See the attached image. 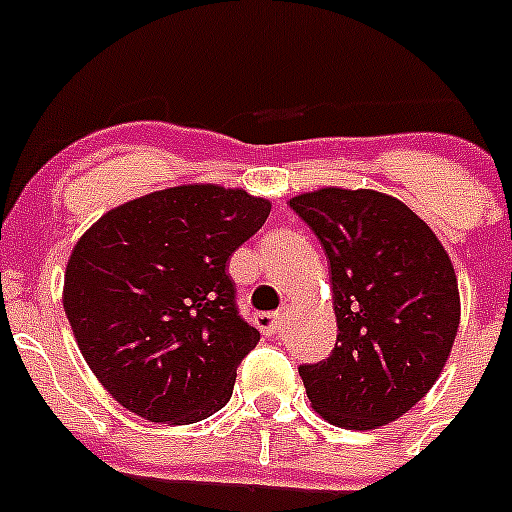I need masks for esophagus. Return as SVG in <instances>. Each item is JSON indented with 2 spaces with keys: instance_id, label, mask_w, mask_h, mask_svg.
<instances>
[{
  "instance_id": "esophagus-1",
  "label": "esophagus",
  "mask_w": 512,
  "mask_h": 512,
  "mask_svg": "<svg viewBox=\"0 0 512 512\" xmlns=\"http://www.w3.org/2000/svg\"><path fill=\"white\" fill-rule=\"evenodd\" d=\"M281 325V312H259L256 314V327H259L264 335H274Z\"/></svg>"
}]
</instances>
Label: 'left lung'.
<instances>
[{
	"mask_svg": "<svg viewBox=\"0 0 512 512\" xmlns=\"http://www.w3.org/2000/svg\"><path fill=\"white\" fill-rule=\"evenodd\" d=\"M289 208L325 248L335 299V348L299 365L314 411L345 429L396 421L434 386L457 337L447 251L414 210L383 192L327 187Z\"/></svg>",
	"mask_w": 512,
	"mask_h": 512,
	"instance_id": "1",
	"label": "left lung"
}]
</instances>
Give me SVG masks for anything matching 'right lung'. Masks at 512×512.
Returning a JSON list of instances; mask_svg holds the SVG:
<instances>
[{
	"mask_svg": "<svg viewBox=\"0 0 512 512\" xmlns=\"http://www.w3.org/2000/svg\"><path fill=\"white\" fill-rule=\"evenodd\" d=\"M271 203L185 185L103 215L75 243L63 307L103 388L157 424H195L228 403L259 330L238 314L225 266Z\"/></svg>",
	"mask_w": 512,
	"mask_h": 512,
	"instance_id": "right-lung-1",
	"label": "right lung"
}]
</instances>
